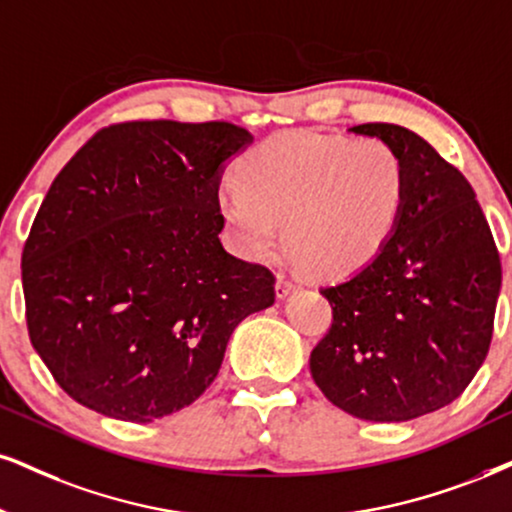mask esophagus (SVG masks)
I'll return each instance as SVG.
<instances>
[{"mask_svg":"<svg viewBox=\"0 0 512 512\" xmlns=\"http://www.w3.org/2000/svg\"><path fill=\"white\" fill-rule=\"evenodd\" d=\"M296 289V285L292 280H289L287 275H277V285H275V292H277V299H285Z\"/></svg>","mask_w":512,"mask_h":512,"instance_id":"34e87169","label":"esophagus"}]
</instances>
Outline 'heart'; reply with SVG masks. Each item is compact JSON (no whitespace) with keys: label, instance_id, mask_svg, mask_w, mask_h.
<instances>
[{"label":"heart","instance_id":"obj_1","mask_svg":"<svg viewBox=\"0 0 512 512\" xmlns=\"http://www.w3.org/2000/svg\"><path fill=\"white\" fill-rule=\"evenodd\" d=\"M218 187V211L239 256L261 261L282 237L315 275L344 277L375 261L408 201V168L389 142L277 132Z\"/></svg>","mask_w":512,"mask_h":512}]
</instances>
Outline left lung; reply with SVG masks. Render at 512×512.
<instances>
[{
  "label": "left lung",
  "instance_id": "left-lung-1",
  "mask_svg": "<svg viewBox=\"0 0 512 512\" xmlns=\"http://www.w3.org/2000/svg\"><path fill=\"white\" fill-rule=\"evenodd\" d=\"M349 130L399 151L408 201L382 254L320 289L332 327L311 353V375L353 418L406 422L449 406L482 368L501 258L475 189L420 135L391 123Z\"/></svg>",
  "mask_w": 512,
  "mask_h": 512
}]
</instances>
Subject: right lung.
I'll list each match as a JSON object with an SVG mask.
<instances>
[{
  "instance_id": "obj_1",
  "label": "right lung",
  "mask_w": 512,
  "mask_h": 512,
  "mask_svg": "<svg viewBox=\"0 0 512 512\" xmlns=\"http://www.w3.org/2000/svg\"><path fill=\"white\" fill-rule=\"evenodd\" d=\"M251 140L223 121L118 123L56 175L21 270L30 342L71 399L125 422L178 413L275 304L273 273L218 237L223 168Z\"/></svg>"
}]
</instances>
